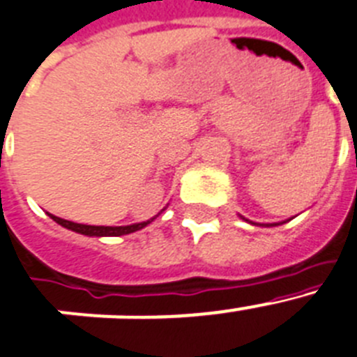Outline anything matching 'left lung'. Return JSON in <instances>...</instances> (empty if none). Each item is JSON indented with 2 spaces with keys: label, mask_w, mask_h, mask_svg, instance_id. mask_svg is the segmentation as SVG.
<instances>
[{
  "label": "left lung",
  "mask_w": 357,
  "mask_h": 357,
  "mask_svg": "<svg viewBox=\"0 0 357 357\" xmlns=\"http://www.w3.org/2000/svg\"><path fill=\"white\" fill-rule=\"evenodd\" d=\"M243 218V217H242ZM294 218V217H291ZM291 218H288V220H291ZM243 220H247V218H243ZM288 220H284V222H288ZM247 222H249V220H247ZM284 222H274V224H259V226H263V227H274V226H279V224H284ZM249 224H255V226H258V224L256 222H249Z\"/></svg>",
  "instance_id": "1"
}]
</instances>
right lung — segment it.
I'll list each match as a JSON object with an SVG mask.
<instances>
[{
  "instance_id": "1",
  "label": "right lung",
  "mask_w": 357,
  "mask_h": 357,
  "mask_svg": "<svg viewBox=\"0 0 357 357\" xmlns=\"http://www.w3.org/2000/svg\"><path fill=\"white\" fill-rule=\"evenodd\" d=\"M163 210H165V208H163ZM162 211H160V213H162ZM47 215L53 218L54 222L60 224L62 227H66V229L75 231V233H79V234H85V236H98V238H101V236H123V234L135 233V231L142 229V227H146L147 224H151L156 217H158V215H155V217H151L149 220H144V222H137V224H130V226H86V224L70 222V220L60 218L53 213H47Z\"/></svg>"
}]
</instances>
